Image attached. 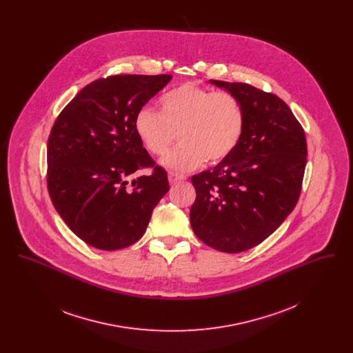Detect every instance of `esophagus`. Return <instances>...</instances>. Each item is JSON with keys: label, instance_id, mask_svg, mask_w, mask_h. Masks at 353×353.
Wrapping results in <instances>:
<instances>
[{"label": "esophagus", "instance_id": "1", "mask_svg": "<svg viewBox=\"0 0 353 353\" xmlns=\"http://www.w3.org/2000/svg\"><path fill=\"white\" fill-rule=\"evenodd\" d=\"M169 183L172 185L179 184V183H183L186 180V177L183 174H179V173H173V172H169L168 173Z\"/></svg>", "mask_w": 353, "mask_h": 353}]
</instances>
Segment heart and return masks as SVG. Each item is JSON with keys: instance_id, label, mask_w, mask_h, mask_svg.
I'll return each mask as SVG.
<instances>
[{"instance_id": "heart-1", "label": "heart", "mask_w": 353, "mask_h": 353, "mask_svg": "<svg viewBox=\"0 0 353 353\" xmlns=\"http://www.w3.org/2000/svg\"><path fill=\"white\" fill-rule=\"evenodd\" d=\"M134 128L143 147L154 156L167 153L177 134L181 144L163 159V165L189 172L206 160L219 163L235 151L245 131V112L230 92L184 83L161 97L160 112L140 108Z\"/></svg>"}]
</instances>
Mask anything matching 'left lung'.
Returning a JSON list of instances; mask_svg holds the SVG:
<instances>
[{
	"instance_id": "left-lung-1",
	"label": "left lung",
	"mask_w": 353,
	"mask_h": 353,
	"mask_svg": "<svg viewBox=\"0 0 353 353\" xmlns=\"http://www.w3.org/2000/svg\"><path fill=\"white\" fill-rule=\"evenodd\" d=\"M209 82L239 101L245 131L229 157L192 177L197 196L190 225L208 246L235 254L259 245L294 210L307 141L302 125L276 95L250 84Z\"/></svg>"
}]
</instances>
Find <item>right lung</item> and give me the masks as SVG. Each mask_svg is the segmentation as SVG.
Returning <instances> with one entry per match:
<instances>
[{
	"label": "right lung",
	"instance_id": "right-lung-1",
	"mask_svg": "<svg viewBox=\"0 0 353 353\" xmlns=\"http://www.w3.org/2000/svg\"><path fill=\"white\" fill-rule=\"evenodd\" d=\"M170 75H115L82 88L51 128L48 189L74 234L99 250L137 242L169 190L155 167L127 187L136 170L154 166L134 134L136 112L170 82Z\"/></svg>",
	"mask_w": 353,
	"mask_h": 353
}]
</instances>
